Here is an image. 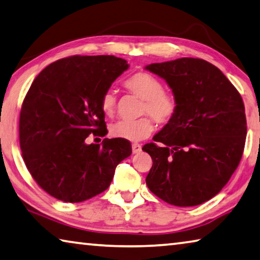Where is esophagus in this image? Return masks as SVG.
Here are the masks:
<instances>
[{"label": "esophagus", "instance_id": "1", "mask_svg": "<svg viewBox=\"0 0 260 260\" xmlns=\"http://www.w3.org/2000/svg\"><path fill=\"white\" fill-rule=\"evenodd\" d=\"M140 151H142V145H140V144H133V152L135 154L139 153Z\"/></svg>", "mask_w": 260, "mask_h": 260}]
</instances>
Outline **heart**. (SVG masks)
<instances>
[{"label":"heart","mask_w":260,"mask_h":260,"mask_svg":"<svg viewBox=\"0 0 260 260\" xmlns=\"http://www.w3.org/2000/svg\"><path fill=\"white\" fill-rule=\"evenodd\" d=\"M127 91L143 99L142 113L149 114L158 124L166 125L174 120L178 112V100L174 93L165 90L161 80L148 72H136L124 81ZM100 108L106 116H112L116 108V97L107 90L100 99ZM153 131V121L149 116L137 120H120L111 126L114 138L139 142L148 137Z\"/></svg>","instance_id":"1"}]
</instances>
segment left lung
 Segmentation results:
<instances>
[{
  "mask_svg": "<svg viewBox=\"0 0 260 260\" xmlns=\"http://www.w3.org/2000/svg\"><path fill=\"white\" fill-rule=\"evenodd\" d=\"M178 100L174 120L146 144L149 190L167 203L193 207L220 192L242 157L247 120L242 97L219 68L199 58L145 67Z\"/></svg>",
  "mask_w": 260,
  "mask_h": 260,
  "instance_id": "8db88e82",
  "label": "left lung"
}]
</instances>
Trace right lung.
Here are the masks:
<instances>
[{
  "label": "right lung",
  "mask_w": 260,
  "mask_h": 260,
  "mask_svg": "<svg viewBox=\"0 0 260 260\" xmlns=\"http://www.w3.org/2000/svg\"><path fill=\"white\" fill-rule=\"evenodd\" d=\"M127 67L114 56H73L35 77L21 106L19 143L29 174L51 197L77 203L103 193L131 155L127 140L85 143L106 135L100 99Z\"/></svg>",
  "instance_id": "obj_1"
}]
</instances>
